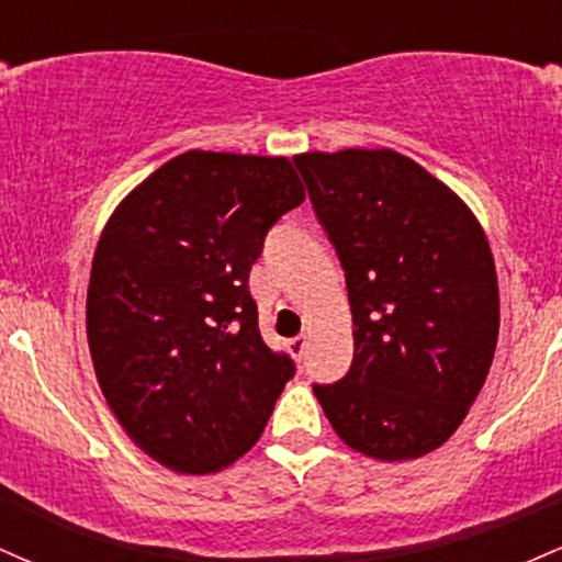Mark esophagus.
<instances>
[{"label":"esophagus","mask_w":562,"mask_h":562,"mask_svg":"<svg viewBox=\"0 0 562 562\" xmlns=\"http://www.w3.org/2000/svg\"><path fill=\"white\" fill-rule=\"evenodd\" d=\"M306 346H308L306 335H299V338H290V340H288V351L293 353L295 359H301L303 353H306Z\"/></svg>","instance_id":"1"}]
</instances>
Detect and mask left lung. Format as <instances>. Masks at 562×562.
<instances>
[{
    "instance_id": "1",
    "label": "left lung",
    "mask_w": 562,
    "mask_h": 562,
    "mask_svg": "<svg viewBox=\"0 0 562 562\" xmlns=\"http://www.w3.org/2000/svg\"><path fill=\"white\" fill-rule=\"evenodd\" d=\"M344 263L353 362L314 385L346 447L380 462L441 447L473 406L499 335V285L468 203L389 147L293 156Z\"/></svg>"
}]
</instances>
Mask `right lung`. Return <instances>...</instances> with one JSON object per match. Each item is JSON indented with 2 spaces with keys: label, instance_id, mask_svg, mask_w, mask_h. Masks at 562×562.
<instances>
[{
  "label": "right lung",
  "instance_id": "right-lung-1",
  "mask_svg": "<svg viewBox=\"0 0 562 562\" xmlns=\"http://www.w3.org/2000/svg\"><path fill=\"white\" fill-rule=\"evenodd\" d=\"M303 198L285 156L187 150L102 229L87 290L97 383L126 436L173 473L240 460L293 378L263 344L248 274Z\"/></svg>",
  "mask_w": 562,
  "mask_h": 562
}]
</instances>
